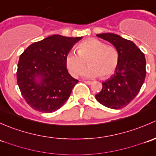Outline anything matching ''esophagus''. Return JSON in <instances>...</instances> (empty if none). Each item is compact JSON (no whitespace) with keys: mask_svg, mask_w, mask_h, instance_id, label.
I'll return each mask as SVG.
<instances>
[{"mask_svg":"<svg viewBox=\"0 0 156 156\" xmlns=\"http://www.w3.org/2000/svg\"><path fill=\"white\" fill-rule=\"evenodd\" d=\"M84 82L85 83V84H92V81H84Z\"/></svg>","mask_w":156,"mask_h":156,"instance_id":"34e87169","label":"esophagus"}]
</instances>
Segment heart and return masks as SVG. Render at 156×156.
<instances>
[{
  "mask_svg": "<svg viewBox=\"0 0 156 156\" xmlns=\"http://www.w3.org/2000/svg\"><path fill=\"white\" fill-rule=\"evenodd\" d=\"M78 53L71 51L66 56V66L69 73L76 76L88 59V66L80 74L87 78H102L111 75L119 62L117 49L95 38H88L78 45Z\"/></svg>",
  "mask_w": 156,
  "mask_h": 156,
  "instance_id": "1",
  "label": "heart"
}]
</instances>
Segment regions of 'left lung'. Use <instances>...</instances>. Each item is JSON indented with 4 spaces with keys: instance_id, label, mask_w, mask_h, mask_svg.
<instances>
[{
    "instance_id": "1",
    "label": "left lung",
    "mask_w": 156,
    "mask_h": 156,
    "mask_svg": "<svg viewBox=\"0 0 156 156\" xmlns=\"http://www.w3.org/2000/svg\"><path fill=\"white\" fill-rule=\"evenodd\" d=\"M110 42L119 53V62L113 74L102 83L103 88L95 96L106 107L119 109L128 105L140 92L146 78L144 53L131 41L113 33L97 34Z\"/></svg>"
}]
</instances>
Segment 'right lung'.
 Segmentation results:
<instances>
[{
    "label": "right lung",
    "mask_w": 156,
    "mask_h": 156,
    "mask_svg": "<svg viewBox=\"0 0 156 156\" xmlns=\"http://www.w3.org/2000/svg\"><path fill=\"white\" fill-rule=\"evenodd\" d=\"M81 38L53 34L31 44L20 55L17 84L23 98L34 110L53 112L70 97L78 81L68 72L66 56Z\"/></svg>",
    "instance_id": "right-lung-1"
}]
</instances>
